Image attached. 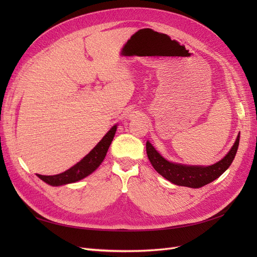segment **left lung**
I'll return each mask as SVG.
<instances>
[{
    "label": "left lung",
    "instance_id": "8db88e82",
    "mask_svg": "<svg viewBox=\"0 0 257 257\" xmlns=\"http://www.w3.org/2000/svg\"><path fill=\"white\" fill-rule=\"evenodd\" d=\"M239 135L230 151L220 161L211 166H186L168 162L147 142L146 150L148 159L157 172L174 184L188 186V188H201L219 178L226 170L235 159L239 146Z\"/></svg>",
    "mask_w": 257,
    "mask_h": 257
}]
</instances>
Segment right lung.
I'll return each mask as SVG.
<instances>
[{"label": "right lung", "mask_w": 257, "mask_h": 257, "mask_svg": "<svg viewBox=\"0 0 257 257\" xmlns=\"http://www.w3.org/2000/svg\"><path fill=\"white\" fill-rule=\"evenodd\" d=\"M116 125L112 126L109 132L103 137L102 141H100L93 149L85 155V157L75 164L73 167L65 170V172L54 175V176H43V175H37L38 178H41L43 181L48 183L52 186H58L62 184H67V183H73L76 181H79L81 179L85 178L92 174L94 170L100 165L106 157V153L108 151V148H109L113 136L115 134Z\"/></svg>", "instance_id": "add662e5"}]
</instances>
